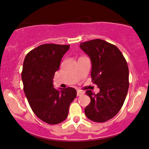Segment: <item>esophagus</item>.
I'll return each instance as SVG.
<instances>
[{"instance_id":"esophagus-1","label":"esophagus","mask_w":149,"mask_h":149,"mask_svg":"<svg viewBox=\"0 0 149 149\" xmlns=\"http://www.w3.org/2000/svg\"><path fill=\"white\" fill-rule=\"evenodd\" d=\"M83 94H84V93L82 92L81 91H77V96L79 97V96H81V95H82Z\"/></svg>"}]
</instances>
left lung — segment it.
<instances>
[{"instance_id": "1", "label": "left lung", "mask_w": 149, "mask_h": 149, "mask_svg": "<svg viewBox=\"0 0 149 149\" xmlns=\"http://www.w3.org/2000/svg\"><path fill=\"white\" fill-rule=\"evenodd\" d=\"M80 47L91 58L92 81L100 89L97 94L86 91L91 102L85 114L93 121L106 122L117 114L125 100L130 85L127 63L116 45L102 39L80 43Z\"/></svg>"}]
</instances>
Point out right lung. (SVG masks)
I'll return each instance as SVG.
<instances>
[{"mask_svg":"<svg viewBox=\"0 0 149 149\" xmlns=\"http://www.w3.org/2000/svg\"><path fill=\"white\" fill-rule=\"evenodd\" d=\"M69 45L46 43L29 52L23 63L24 91L32 110L43 122L56 125L64 121L76 90L54 88L53 78Z\"/></svg>","mask_w":149,"mask_h":149,"instance_id":"1","label":"right lung"}]
</instances>
